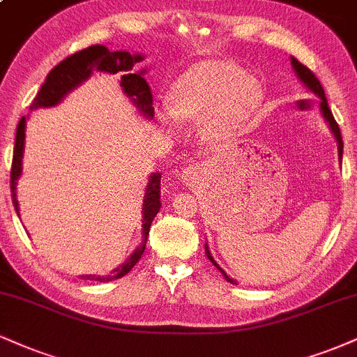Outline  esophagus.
Instances as JSON below:
<instances>
[{
  "instance_id": "34e87169",
  "label": "esophagus",
  "mask_w": 357,
  "mask_h": 357,
  "mask_svg": "<svg viewBox=\"0 0 357 357\" xmlns=\"http://www.w3.org/2000/svg\"><path fill=\"white\" fill-rule=\"evenodd\" d=\"M197 173H199V171H197V167L190 166V167H188V169L183 171V179H184V181H186V183L195 181V179L197 178Z\"/></svg>"
}]
</instances>
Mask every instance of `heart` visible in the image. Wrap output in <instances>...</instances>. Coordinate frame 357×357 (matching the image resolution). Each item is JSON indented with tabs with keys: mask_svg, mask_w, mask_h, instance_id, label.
<instances>
[{
	"mask_svg": "<svg viewBox=\"0 0 357 357\" xmlns=\"http://www.w3.org/2000/svg\"><path fill=\"white\" fill-rule=\"evenodd\" d=\"M263 86L241 66L226 59H201L176 78L169 109L158 113L171 128L176 118H196V132L209 144L233 139L251 123L263 102Z\"/></svg>",
	"mask_w": 357,
	"mask_h": 357,
	"instance_id": "heart-1",
	"label": "heart"
}]
</instances>
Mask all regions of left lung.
<instances>
[{"label": "left lung", "mask_w": 357, "mask_h": 357, "mask_svg": "<svg viewBox=\"0 0 357 357\" xmlns=\"http://www.w3.org/2000/svg\"><path fill=\"white\" fill-rule=\"evenodd\" d=\"M291 63H293V68H294L296 75L299 76V79H301L303 83L306 84L307 88L311 89V91L316 94V96H319V100H321V113H323L324 119H326V121H328L329 128H331V131L334 132V137H336V141H337L339 160H342V136H341V131H339V126H337L336 119H334V116H333V113H331V109H329V106H328V100H326V94H324L323 84H321V83H319V79L316 78L314 73H312L311 70H309L307 66H304L303 63H299L298 59L293 58V59H291ZM204 248H206V255H208L209 259H211V263H213L214 266H216V268L220 269V271L222 273V276L226 278V281H229V282H233V284H236L234 279H231L229 276H227V274H226L225 271H222V269L220 268V266L216 264V261H214V259H213V256L209 255V249H208V246H204Z\"/></svg>", "instance_id": "left-lung-1"}]
</instances>
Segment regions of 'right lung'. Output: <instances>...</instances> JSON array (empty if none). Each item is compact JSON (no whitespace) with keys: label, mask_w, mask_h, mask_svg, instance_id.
Masks as SVG:
<instances>
[{"label":"right lung","mask_w":357,"mask_h":357,"mask_svg":"<svg viewBox=\"0 0 357 357\" xmlns=\"http://www.w3.org/2000/svg\"><path fill=\"white\" fill-rule=\"evenodd\" d=\"M143 61L141 54H131L128 51H116L108 50L102 45H93L89 48L81 50L78 53L68 56L61 63H58L50 75L46 76V81L43 83L41 89L38 91L29 109L36 108H50V106L58 105L59 101L66 96L71 89L88 79L94 71H105L109 75L121 76L123 91L128 96L132 98V102L139 108L143 114L148 118H153V94L149 89L148 81L143 78V71L135 73V64ZM24 128H26V118H21L16 130L15 149H13V165H11V197L15 204L16 213H20L18 199H16V179L21 174V165H23V149H24ZM161 174L154 173L149 178L148 188L144 192V204H143V241L135 249V252L128 257L126 263L114 269L113 274L106 278H96L98 281H113V279L123 278L135 268V264L143 256L146 241H148L149 227L161 208ZM84 279H93L94 276H83Z\"/></svg>","instance_id":"1"}]
</instances>
